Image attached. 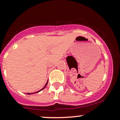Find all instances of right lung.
I'll list each match as a JSON object with an SVG mask.
<instances>
[{"label":"right lung","instance_id":"1","mask_svg":"<svg viewBox=\"0 0 120 120\" xmlns=\"http://www.w3.org/2000/svg\"><path fill=\"white\" fill-rule=\"evenodd\" d=\"M48 82H46V85H45V86L43 87V88H42V89H41V90H39V91H38V92H34V93H27V94L28 95H31V94H36V93H38V92H40L41 91V90H43V89H44L45 88L46 86V85H47V84H48Z\"/></svg>","mask_w":120,"mask_h":120}]
</instances>
